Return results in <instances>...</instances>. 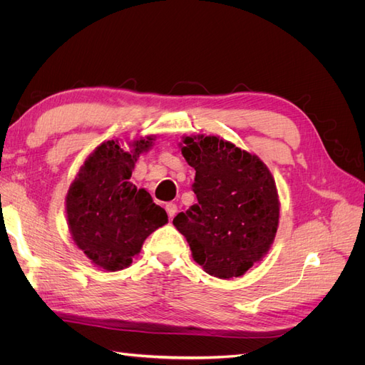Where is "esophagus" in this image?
<instances>
[{"mask_svg": "<svg viewBox=\"0 0 365 365\" xmlns=\"http://www.w3.org/2000/svg\"><path fill=\"white\" fill-rule=\"evenodd\" d=\"M165 212H168L170 219H173L176 212H178V207H176V204H173V202H169V204H165Z\"/></svg>", "mask_w": 365, "mask_h": 365, "instance_id": "obj_1", "label": "esophagus"}]
</instances>
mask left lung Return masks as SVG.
<instances>
[{"instance_id": "left-lung-1", "label": "left lung", "mask_w": 365, "mask_h": 365, "mask_svg": "<svg viewBox=\"0 0 365 365\" xmlns=\"http://www.w3.org/2000/svg\"><path fill=\"white\" fill-rule=\"evenodd\" d=\"M196 170L197 202L173 219L196 263L217 279L244 275L272 245L280 217L277 187L257 155L215 135L182 137Z\"/></svg>"}]
</instances>
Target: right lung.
I'll return each mask as SVG.
<instances>
[{"label": "right lung", "instance_id": "right-lung-1", "mask_svg": "<svg viewBox=\"0 0 365 365\" xmlns=\"http://www.w3.org/2000/svg\"><path fill=\"white\" fill-rule=\"evenodd\" d=\"M155 135L129 143L103 141L88 157L71 182L65 210L74 244L96 267L106 271L128 268L143 242L168 224V213L145 189L129 181L137 158L148 152Z\"/></svg>", "mask_w": 365, "mask_h": 365}]
</instances>
